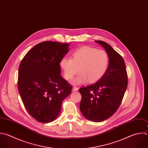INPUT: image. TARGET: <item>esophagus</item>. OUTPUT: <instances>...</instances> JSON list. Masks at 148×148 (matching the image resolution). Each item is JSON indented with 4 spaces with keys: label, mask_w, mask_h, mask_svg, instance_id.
I'll return each instance as SVG.
<instances>
[{
    "label": "esophagus",
    "mask_w": 148,
    "mask_h": 148,
    "mask_svg": "<svg viewBox=\"0 0 148 148\" xmlns=\"http://www.w3.org/2000/svg\"><path fill=\"white\" fill-rule=\"evenodd\" d=\"M78 90H79V88L76 87H73V90L75 91H78Z\"/></svg>",
    "instance_id": "obj_1"
}]
</instances>
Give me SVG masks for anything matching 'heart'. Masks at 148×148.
I'll use <instances>...</instances> for the list:
<instances>
[{"label":"heart","instance_id":"heart-1","mask_svg":"<svg viewBox=\"0 0 148 148\" xmlns=\"http://www.w3.org/2000/svg\"><path fill=\"white\" fill-rule=\"evenodd\" d=\"M109 64L108 53L102 50L83 46L76 50L71 58L64 57L60 62L65 79H72L79 71V73L72 83L81 85L88 80L91 83L99 80L106 73Z\"/></svg>","mask_w":148,"mask_h":148}]
</instances>
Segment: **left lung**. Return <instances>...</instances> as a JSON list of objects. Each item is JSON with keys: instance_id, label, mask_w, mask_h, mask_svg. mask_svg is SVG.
<instances>
[{"instance_id": "1", "label": "left lung", "mask_w": 148, "mask_h": 148, "mask_svg": "<svg viewBox=\"0 0 148 148\" xmlns=\"http://www.w3.org/2000/svg\"><path fill=\"white\" fill-rule=\"evenodd\" d=\"M109 57L106 73L97 83L79 89L82 95L80 110L85 118L101 122L111 117L117 110L127 87V74L122 57L109 44L96 40Z\"/></svg>"}]
</instances>
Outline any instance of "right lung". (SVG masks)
<instances>
[{
  "instance_id": "right-lung-1",
  "label": "right lung",
  "mask_w": 148,
  "mask_h": 148,
  "mask_svg": "<svg viewBox=\"0 0 148 148\" xmlns=\"http://www.w3.org/2000/svg\"><path fill=\"white\" fill-rule=\"evenodd\" d=\"M68 43L47 41L35 46L18 69V91L28 112L43 123L54 120L72 86L61 76L60 62L69 51Z\"/></svg>"
}]
</instances>
